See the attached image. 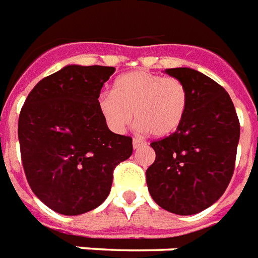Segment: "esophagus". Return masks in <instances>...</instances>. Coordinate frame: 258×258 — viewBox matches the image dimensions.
Here are the masks:
<instances>
[{"label": "esophagus", "mask_w": 258, "mask_h": 258, "mask_svg": "<svg viewBox=\"0 0 258 258\" xmlns=\"http://www.w3.org/2000/svg\"><path fill=\"white\" fill-rule=\"evenodd\" d=\"M146 146V143H144L143 140H140V139H133V149L138 150L140 149V147H144Z\"/></svg>", "instance_id": "esophagus-1"}]
</instances>
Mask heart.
Masks as SVG:
<instances>
[{
  "label": "heart",
  "instance_id": "heart-1",
  "mask_svg": "<svg viewBox=\"0 0 258 258\" xmlns=\"http://www.w3.org/2000/svg\"><path fill=\"white\" fill-rule=\"evenodd\" d=\"M189 105V93L182 80L172 76L133 71L120 75L112 93H103L97 108L105 125L123 133L136 123L154 138H167L179 129Z\"/></svg>",
  "mask_w": 258,
  "mask_h": 258
}]
</instances>
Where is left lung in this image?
Instances as JSON below:
<instances>
[{
  "mask_svg": "<svg viewBox=\"0 0 258 258\" xmlns=\"http://www.w3.org/2000/svg\"><path fill=\"white\" fill-rule=\"evenodd\" d=\"M182 80L189 105L179 129L155 140V161L146 171L153 200L178 215H191L217 202L231 182L240 125L225 89L199 71H165Z\"/></svg>",
  "mask_w": 258,
  "mask_h": 258,
  "instance_id": "1",
  "label": "left lung"
}]
</instances>
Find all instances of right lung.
Returning a JSON list of instances; mask_svg holds the SVG:
<instances>
[{"label": "right lung", "instance_id": "right-lung-1", "mask_svg": "<svg viewBox=\"0 0 258 258\" xmlns=\"http://www.w3.org/2000/svg\"><path fill=\"white\" fill-rule=\"evenodd\" d=\"M112 67L68 65L29 93L18 123L27 182L47 207L79 215L108 197L112 173L132 155V138L111 132L97 108Z\"/></svg>", "mask_w": 258, "mask_h": 258}]
</instances>
